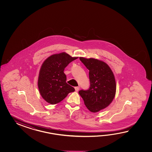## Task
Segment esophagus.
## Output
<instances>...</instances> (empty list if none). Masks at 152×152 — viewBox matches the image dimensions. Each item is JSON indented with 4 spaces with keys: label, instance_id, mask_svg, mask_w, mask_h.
Wrapping results in <instances>:
<instances>
[{
    "label": "esophagus",
    "instance_id": "34e87169",
    "mask_svg": "<svg viewBox=\"0 0 152 152\" xmlns=\"http://www.w3.org/2000/svg\"><path fill=\"white\" fill-rule=\"evenodd\" d=\"M75 91H79V88H80V87H79V86H77V87H75Z\"/></svg>",
    "mask_w": 152,
    "mask_h": 152
}]
</instances>
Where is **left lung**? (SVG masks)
Here are the masks:
<instances>
[{
  "label": "left lung",
  "mask_w": 152,
  "mask_h": 152,
  "mask_svg": "<svg viewBox=\"0 0 152 152\" xmlns=\"http://www.w3.org/2000/svg\"><path fill=\"white\" fill-rule=\"evenodd\" d=\"M80 60L89 70L90 87L79 91L84 104L92 113L108 107L116 94V84L113 72L105 62L96 58L80 57Z\"/></svg>",
  "instance_id": "left-lung-1"
}]
</instances>
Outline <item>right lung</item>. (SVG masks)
<instances>
[{
	"label": "right lung",
	"instance_id": "right-lung-1",
	"mask_svg": "<svg viewBox=\"0 0 152 152\" xmlns=\"http://www.w3.org/2000/svg\"><path fill=\"white\" fill-rule=\"evenodd\" d=\"M78 57H72L65 52L49 56L40 68L38 87L42 98L48 103L56 104L63 100L68 94L75 91L66 83L64 69Z\"/></svg>",
	"mask_w": 152,
	"mask_h": 152
}]
</instances>
